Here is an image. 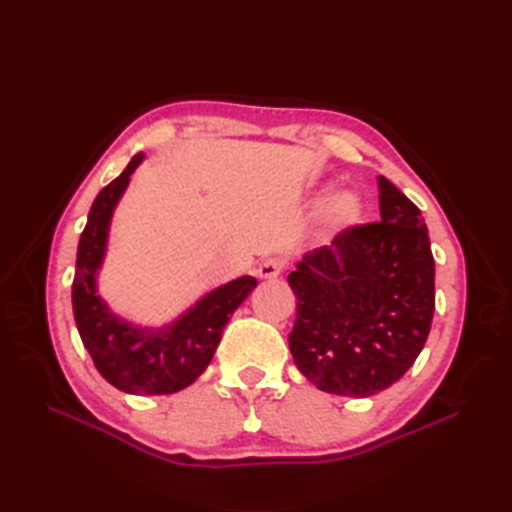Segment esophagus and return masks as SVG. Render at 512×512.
Instances as JSON below:
<instances>
[{
    "label": "esophagus",
    "mask_w": 512,
    "mask_h": 512,
    "mask_svg": "<svg viewBox=\"0 0 512 512\" xmlns=\"http://www.w3.org/2000/svg\"><path fill=\"white\" fill-rule=\"evenodd\" d=\"M281 273H284V262H281V259H266V262H262L259 264V268H257V275H259V279H277Z\"/></svg>",
    "instance_id": "esophagus-1"
}]
</instances>
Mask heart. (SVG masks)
<instances>
[{"label":"heart","instance_id":"1","mask_svg":"<svg viewBox=\"0 0 512 512\" xmlns=\"http://www.w3.org/2000/svg\"><path fill=\"white\" fill-rule=\"evenodd\" d=\"M361 215V202L352 193H341L328 206V220L334 226H352Z\"/></svg>","mask_w":512,"mask_h":512}]
</instances>
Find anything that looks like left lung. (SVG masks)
I'll return each mask as SVG.
<instances>
[{
    "label": "left lung",
    "mask_w": 512,
    "mask_h": 512,
    "mask_svg": "<svg viewBox=\"0 0 512 512\" xmlns=\"http://www.w3.org/2000/svg\"><path fill=\"white\" fill-rule=\"evenodd\" d=\"M380 222L345 228L288 275L297 319L288 343L321 391L365 398L394 385L422 352L436 266L420 209L378 176Z\"/></svg>",
    "instance_id": "8db88e82"
}]
</instances>
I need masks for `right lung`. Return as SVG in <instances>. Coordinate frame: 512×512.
<instances>
[{
    "mask_svg": "<svg viewBox=\"0 0 512 512\" xmlns=\"http://www.w3.org/2000/svg\"><path fill=\"white\" fill-rule=\"evenodd\" d=\"M143 158L136 154L121 176L96 195L76 253L72 310L85 350L107 383L125 394H176L211 363L224 325L257 279L246 275L228 281L160 330L123 321L107 308L96 292V273L105 257L112 213Z\"/></svg>",
    "mask_w": 512,
    "mask_h": 512,
    "instance_id": "add662e5",
    "label": "right lung"
}]
</instances>
